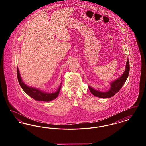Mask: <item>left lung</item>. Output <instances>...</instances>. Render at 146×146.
Listing matches in <instances>:
<instances>
[{"label": "left lung", "instance_id": "1", "mask_svg": "<svg viewBox=\"0 0 146 146\" xmlns=\"http://www.w3.org/2000/svg\"><path fill=\"white\" fill-rule=\"evenodd\" d=\"M129 71H130V64H129V61L127 59L126 63L124 72L121 76L118 78L117 79L111 82L110 83L111 88L109 90L106 92H101L100 91L96 90L94 89L90 86H89V89L90 91L92 93V94L96 97L103 98H107L112 97L114 96V95L120 90V89L125 84V82L129 76Z\"/></svg>", "mask_w": 146, "mask_h": 146}]
</instances>
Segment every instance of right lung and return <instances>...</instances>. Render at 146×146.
Masks as SVG:
<instances>
[{
	"instance_id": "1",
	"label": "right lung",
	"mask_w": 146,
	"mask_h": 146,
	"mask_svg": "<svg viewBox=\"0 0 146 146\" xmlns=\"http://www.w3.org/2000/svg\"><path fill=\"white\" fill-rule=\"evenodd\" d=\"M17 75L18 81L21 86L22 89L23 91L29 95L30 97L33 98L36 101H51L54 99H55L58 96L60 91L61 88V83L60 84L58 88L55 92L48 93L44 91L39 90V89L35 88L34 87H31L27 86L26 84L23 83L22 80L20 73L19 70V68H17Z\"/></svg>"
}]
</instances>
